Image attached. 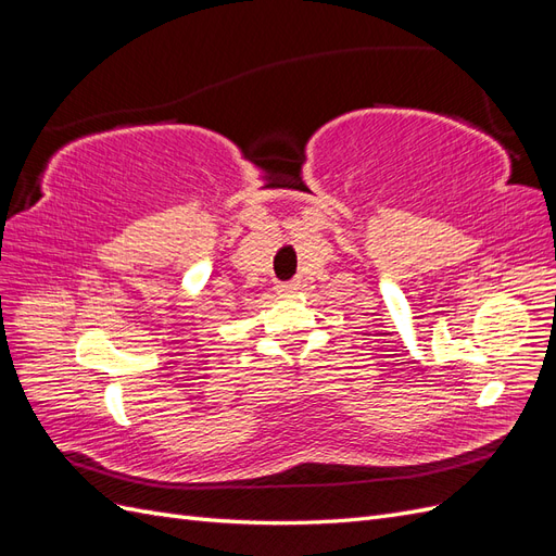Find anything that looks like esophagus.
I'll use <instances>...</instances> for the list:
<instances>
[{
	"instance_id": "obj_1",
	"label": "esophagus",
	"mask_w": 556,
	"mask_h": 556,
	"mask_svg": "<svg viewBox=\"0 0 556 556\" xmlns=\"http://www.w3.org/2000/svg\"><path fill=\"white\" fill-rule=\"evenodd\" d=\"M299 290V280H288V282H278V292L282 294H294Z\"/></svg>"
}]
</instances>
